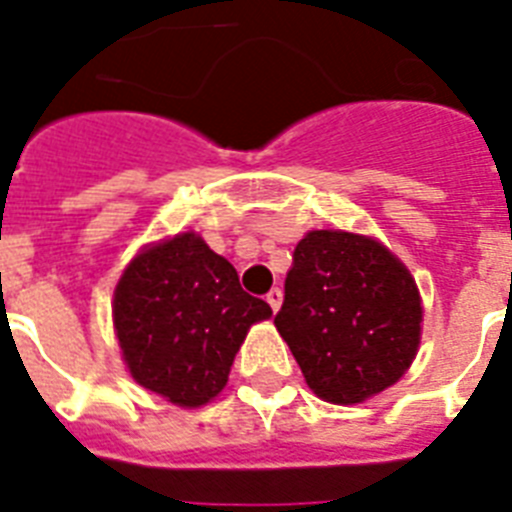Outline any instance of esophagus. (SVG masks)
Returning a JSON list of instances; mask_svg holds the SVG:
<instances>
[{
    "label": "esophagus",
    "instance_id": "esophagus-1",
    "mask_svg": "<svg viewBox=\"0 0 512 512\" xmlns=\"http://www.w3.org/2000/svg\"><path fill=\"white\" fill-rule=\"evenodd\" d=\"M281 299H284V292H281V289H270V292L265 294V302H268L273 313L281 307Z\"/></svg>",
    "mask_w": 512,
    "mask_h": 512
}]
</instances>
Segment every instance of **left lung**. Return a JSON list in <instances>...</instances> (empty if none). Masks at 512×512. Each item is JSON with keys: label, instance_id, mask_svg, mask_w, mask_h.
<instances>
[{"label": "left lung", "instance_id": "left-lung-1", "mask_svg": "<svg viewBox=\"0 0 512 512\" xmlns=\"http://www.w3.org/2000/svg\"><path fill=\"white\" fill-rule=\"evenodd\" d=\"M421 318L413 276L384 244L310 231L294 249L273 323L307 386L352 405L400 381L418 352Z\"/></svg>", "mask_w": 512, "mask_h": 512}]
</instances>
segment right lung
<instances>
[{
	"label": "right lung",
	"instance_id": "right-lung-1",
	"mask_svg": "<svg viewBox=\"0 0 512 512\" xmlns=\"http://www.w3.org/2000/svg\"><path fill=\"white\" fill-rule=\"evenodd\" d=\"M112 318L131 376L173 405L199 407L226 386L247 328L270 318V305L197 234H178L131 260Z\"/></svg>",
	"mask_w": 512,
	"mask_h": 512
}]
</instances>
